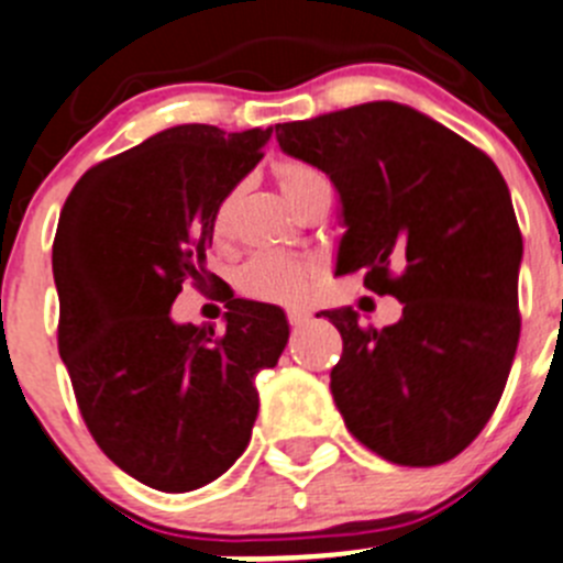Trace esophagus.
<instances>
[{"mask_svg": "<svg viewBox=\"0 0 563 563\" xmlns=\"http://www.w3.org/2000/svg\"><path fill=\"white\" fill-rule=\"evenodd\" d=\"M287 321H290V327L298 329L309 321V312L307 309H290V312H287Z\"/></svg>", "mask_w": 563, "mask_h": 563, "instance_id": "esophagus-1", "label": "esophagus"}]
</instances>
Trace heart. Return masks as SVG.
Segmentation results:
<instances>
[{"mask_svg": "<svg viewBox=\"0 0 563 563\" xmlns=\"http://www.w3.org/2000/svg\"><path fill=\"white\" fill-rule=\"evenodd\" d=\"M278 184L282 192L287 195L292 206H301L309 195L329 189V180L321 169L309 167L303 162H285L276 167ZM234 206L236 195H225L218 203L214 214H211V234L218 240H225L231 234V223H234ZM318 265L307 256L292 254H256L251 260L242 262L234 273V287L242 296L254 298V301L265 303H292L307 301L309 287L316 282Z\"/></svg>", "mask_w": 563, "mask_h": 563, "instance_id": "b5f03b06", "label": "heart"}]
</instances>
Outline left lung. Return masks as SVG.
Masks as SVG:
<instances>
[{
  "mask_svg": "<svg viewBox=\"0 0 563 563\" xmlns=\"http://www.w3.org/2000/svg\"><path fill=\"white\" fill-rule=\"evenodd\" d=\"M278 147L332 178L345 234L338 271L401 301L394 327L327 309L343 354L334 405L399 466L461 455L492 419L519 343L522 234L497 164L399 102L276 125Z\"/></svg>",
  "mask_w": 563,
  "mask_h": 563,
  "instance_id": "8db88e82",
  "label": "left lung"
}]
</instances>
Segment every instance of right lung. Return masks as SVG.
Here are the masks:
<instances>
[{
	"mask_svg": "<svg viewBox=\"0 0 563 563\" xmlns=\"http://www.w3.org/2000/svg\"><path fill=\"white\" fill-rule=\"evenodd\" d=\"M271 128L175 125L100 162L66 198L53 245L58 352L91 438L158 492L218 481L260 412L256 374L285 352L273 303L231 298L225 332L175 323L180 287H206L220 200L260 164Z\"/></svg>",
	"mask_w": 563,
	"mask_h": 563,
	"instance_id": "add662e5",
	"label": "right lung"
}]
</instances>
